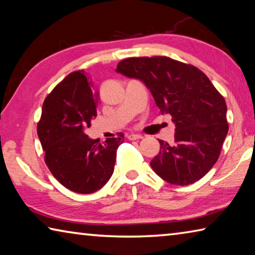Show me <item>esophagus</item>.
Here are the masks:
<instances>
[{"instance_id": "obj_1", "label": "esophagus", "mask_w": 255, "mask_h": 255, "mask_svg": "<svg viewBox=\"0 0 255 255\" xmlns=\"http://www.w3.org/2000/svg\"><path fill=\"white\" fill-rule=\"evenodd\" d=\"M127 138L129 140H135V139H140V138H143V136L139 135V133H128L127 135Z\"/></svg>"}]
</instances>
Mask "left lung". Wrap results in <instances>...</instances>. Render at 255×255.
Segmentation results:
<instances>
[{
  "label": "left lung",
  "mask_w": 255,
  "mask_h": 255,
  "mask_svg": "<svg viewBox=\"0 0 255 255\" xmlns=\"http://www.w3.org/2000/svg\"><path fill=\"white\" fill-rule=\"evenodd\" d=\"M116 71L143 82L161 114L175 124L174 144L159 140L161 149L150 162L155 173L176 185L204 178L228 131L225 99L205 73L166 56L123 59Z\"/></svg>",
  "instance_id": "8db88e82"
}]
</instances>
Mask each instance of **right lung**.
I'll return each mask as SVG.
<instances>
[{"mask_svg":"<svg viewBox=\"0 0 255 255\" xmlns=\"http://www.w3.org/2000/svg\"><path fill=\"white\" fill-rule=\"evenodd\" d=\"M83 70L72 72L45 99L37 126L45 162L60 184L77 193L101 189L114 173L124 133L105 143L84 132L97 117L98 92Z\"/></svg>","mask_w":255,"mask_h":255,"instance_id":"obj_1","label":"right lung"}]
</instances>
